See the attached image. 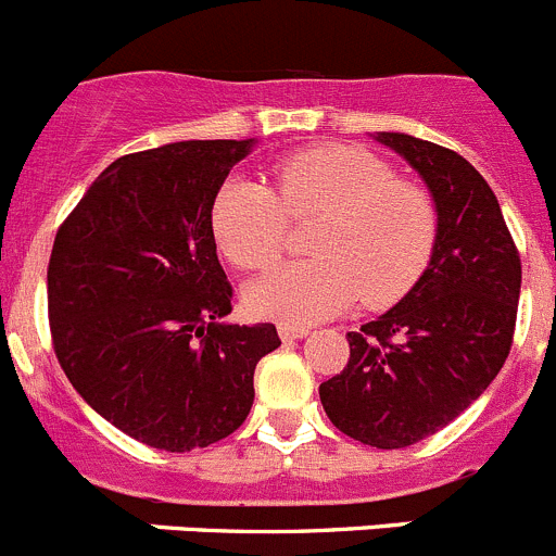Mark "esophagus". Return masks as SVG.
<instances>
[{
    "label": "esophagus",
    "mask_w": 556,
    "mask_h": 556,
    "mask_svg": "<svg viewBox=\"0 0 556 556\" xmlns=\"http://www.w3.org/2000/svg\"><path fill=\"white\" fill-rule=\"evenodd\" d=\"M308 327H294V325H281L278 327V336L283 338V341H300V338L308 336Z\"/></svg>",
    "instance_id": "34e87169"
}]
</instances>
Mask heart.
Returning <instances> with one entry per match:
<instances>
[{"instance_id": "obj_1", "label": "heart", "mask_w": 556, "mask_h": 556, "mask_svg": "<svg viewBox=\"0 0 556 556\" xmlns=\"http://www.w3.org/2000/svg\"><path fill=\"white\" fill-rule=\"evenodd\" d=\"M275 193L235 177L213 204L220 253L240 269L278 262L294 218L325 215L311 262L283 264L245 289L253 316L305 327L346 311L361 298L368 308L399 303L426 273L437 242V210L417 185L366 150L321 144L294 152L273 168Z\"/></svg>"}]
</instances>
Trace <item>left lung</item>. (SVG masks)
Here are the masks:
<instances>
[{
  "mask_svg": "<svg viewBox=\"0 0 556 556\" xmlns=\"http://www.w3.org/2000/svg\"><path fill=\"white\" fill-rule=\"evenodd\" d=\"M426 182L437 242L420 281L349 332V363L319 384L338 431L379 451L415 445L456 420L510 352L521 258L500 202L458 152L409 134H374Z\"/></svg>",
  "mask_w": 556,
  "mask_h": 556,
  "instance_id": "1",
  "label": "left lung"
}]
</instances>
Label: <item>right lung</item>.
Listing matches in <instances>:
<instances>
[{"label": "right lung", "mask_w": 556, "mask_h": 556, "mask_svg": "<svg viewBox=\"0 0 556 556\" xmlns=\"http://www.w3.org/2000/svg\"><path fill=\"white\" fill-rule=\"evenodd\" d=\"M256 139L174 141L116 157L60 226L49 262L54 352L76 393L144 445L224 440L253 406L275 325H229L213 204Z\"/></svg>", "instance_id": "right-lung-1"}]
</instances>
